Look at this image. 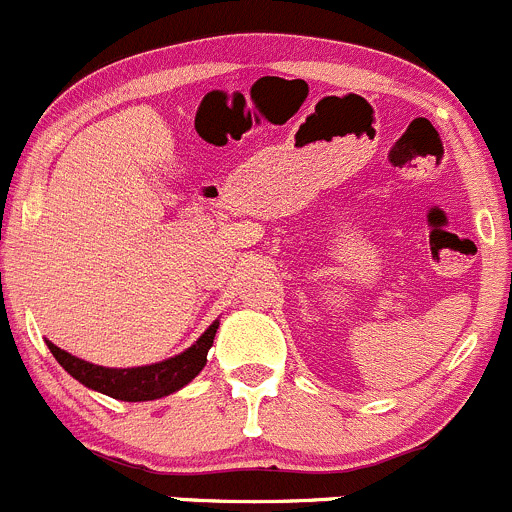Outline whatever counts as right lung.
Masks as SVG:
<instances>
[{
  "label": "right lung",
  "mask_w": 512,
  "mask_h": 512,
  "mask_svg": "<svg viewBox=\"0 0 512 512\" xmlns=\"http://www.w3.org/2000/svg\"><path fill=\"white\" fill-rule=\"evenodd\" d=\"M216 328L219 321L211 323L204 333H201L199 341L191 348H186L184 353L174 358H166L161 363H151V366H136V368H106V366H94V363L82 361V358L72 356V353L62 351L59 346H54L52 341H47L49 351L57 358L59 366L69 373L72 378H77L79 383L91 391H99L104 396L116 398V401H156V398H164L169 393H176L179 388H184L186 383L194 381L201 373V368L206 366V353L214 346Z\"/></svg>",
  "instance_id": "1"
}]
</instances>
